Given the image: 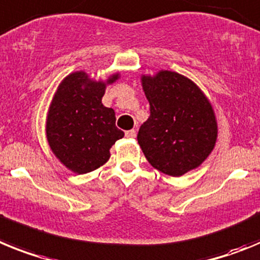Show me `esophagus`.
I'll use <instances>...</instances> for the list:
<instances>
[{
    "label": "esophagus",
    "instance_id": "34e87169",
    "mask_svg": "<svg viewBox=\"0 0 260 260\" xmlns=\"http://www.w3.org/2000/svg\"><path fill=\"white\" fill-rule=\"evenodd\" d=\"M125 136L129 137V139H135V137H136V131L135 129L127 131V132H125Z\"/></svg>",
    "mask_w": 260,
    "mask_h": 260
}]
</instances>
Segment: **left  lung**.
I'll list each match as a JSON object with an SVG mask.
<instances>
[{"label": "left lung", "instance_id": "8db88e82", "mask_svg": "<svg viewBox=\"0 0 260 260\" xmlns=\"http://www.w3.org/2000/svg\"><path fill=\"white\" fill-rule=\"evenodd\" d=\"M150 106L137 141L153 168L180 177L208 157L217 139L211 103L192 81L175 72L143 77Z\"/></svg>", "mask_w": 260, "mask_h": 260}]
</instances>
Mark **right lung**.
Instances as JSON below:
<instances>
[{"label": "right lung", "mask_w": 260, "mask_h": 260, "mask_svg": "<svg viewBox=\"0 0 260 260\" xmlns=\"http://www.w3.org/2000/svg\"><path fill=\"white\" fill-rule=\"evenodd\" d=\"M117 76L108 80L114 82ZM106 85L86 73L68 76L58 86L47 119V139L56 157L72 171L86 174L105 165L110 148L124 136L115 125L112 108L105 107Z\"/></svg>", "instance_id": "right-lung-1"}]
</instances>
